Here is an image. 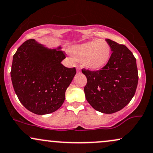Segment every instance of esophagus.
<instances>
[{"label": "esophagus", "mask_w": 153, "mask_h": 153, "mask_svg": "<svg viewBox=\"0 0 153 153\" xmlns=\"http://www.w3.org/2000/svg\"><path fill=\"white\" fill-rule=\"evenodd\" d=\"M77 72H78V73L80 72V68H77Z\"/></svg>", "instance_id": "34e87169"}]
</instances>
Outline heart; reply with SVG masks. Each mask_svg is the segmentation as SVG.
<instances>
[{
  "instance_id": "heart-1",
  "label": "heart",
  "mask_w": 153,
  "mask_h": 153,
  "mask_svg": "<svg viewBox=\"0 0 153 153\" xmlns=\"http://www.w3.org/2000/svg\"><path fill=\"white\" fill-rule=\"evenodd\" d=\"M75 60L92 71H98L108 64L112 50L110 45L103 39L92 40L75 45L69 50Z\"/></svg>"
}]
</instances>
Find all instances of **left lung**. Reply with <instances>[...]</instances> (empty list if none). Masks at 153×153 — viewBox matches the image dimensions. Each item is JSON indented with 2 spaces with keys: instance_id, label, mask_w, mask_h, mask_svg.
<instances>
[{
  "instance_id": "1",
  "label": "left lung",
  "mask_w": 153,
  "mask_h": 153,
  "mask_svg": "<svg viewBox=\"0 0 153 153\" xmlns=\"http://www.w3.org/2000/svg\"><path fill=\"white\" fill-rule=\"evenodd\" d=\"M106 41L111 47L109 62L99 71L82 69L86 76L84 87L85 98L94 109L103 114H113L130 102L138 83L136 59L125 45L111 39Z\"/></svg>"
}]
</instances>
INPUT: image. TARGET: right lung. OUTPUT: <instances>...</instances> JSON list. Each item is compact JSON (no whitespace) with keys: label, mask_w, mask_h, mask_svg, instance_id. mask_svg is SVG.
Here are the masks:
<instances>
[{"label":"right lung","mask_w":153,"mask_h":153,"mask_svg":"<svg viewBox=\"0 0 153 153\" xmlns=\"http://www.w3.org/2000/svg\"><path fill=\"white\" fill-rule=\"evenodd\" d=\"M59 47L48 49L31 39L13 57L10 77L16 94L26 109L38 115L57 111L76 74L75 68L61 63L65 58Z\"/></svg>","instance_id":"obj_1"}]
</instances>
